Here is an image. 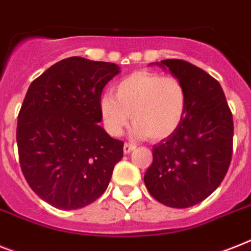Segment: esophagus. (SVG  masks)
Here are the masks:
<instances>
[{"label": "esophagus", "instance_id": "obj_1", "mask_svg": "<svg viewBox=\"0 0 251 251\" xmlns=\"http://www.w3.org/2000/svg\"><path fill=\"white\" fill-rule=\"evenodd\" d=\"M134 150H135V146H134V144H130V143L124 144V152H125V153H130V152Z\"/></svg>", "mask_w": 251, "mask_h": 251}]
</instances>
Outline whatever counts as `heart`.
Here are the masks:
<instances>
[{
    "mask_svg": "<svg viewBox=\"0 0 251 251\" xmlns=\"http://www.w3.org/2000/svg\"><path fill=\"white\" fill-rule=\"evenodd\" d=\"M187 91L176 77L156 72H134L99 99L103 125L112 136H120L131 119L138 138L160 140L178 129L185 113Z\"/></svg>",
    "mask_w": 251,
    "mask_h": 251,
    "instance_id": "1",
    "label": "heart"
}]
</instances>
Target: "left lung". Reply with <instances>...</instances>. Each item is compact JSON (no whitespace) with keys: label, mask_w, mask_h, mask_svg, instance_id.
<instances>
[{"label":"left lung","mask_w":251,"mask_h":251,"mask_svg":"<svg viewBox=\"0 0 251 251\" xmlns=\"http://www.w3.org/2000/svg\"><path fill=\"white\" fill-rule=\"evenodd\" d=\"M156 64L184 85L187 107L178 129L153 146L144 183L158 202L184 209L210 196L225 179L232 158L233 119L222 86L203 69L180 59Z\"/></svg>","instance_id":"obj_1"}]
</instances>
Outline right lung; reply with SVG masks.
I'll use <instances>...</instances> for the list:
<instances>
[{
	"label": "right lung",
	"mask_w": 251,
	"mask_h": 251,
	"mask_svg": "<svg viewBox=\"0 0 251 251\" xmlns=\"http://www.w3.org/2000/svg\"><path fill=\"white\" fill-rule=\"evenodd\" d=\"M120 67L81 56L63 59L30 83L18 116L24 178L40 199L63 210L104 193L124 142L99 126V99Z\"/></svg>",
	"instance_id": "right-lung-1"
}]
</instances>
